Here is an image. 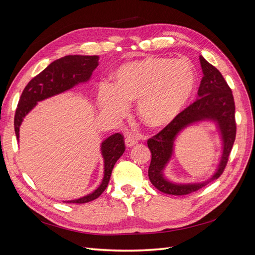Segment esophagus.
<instances>
[{
	"label": "esophagus",
	"mask_w": 255,
	"mask_h": 255,
	"mask_svg": "<svg viewBox=\"0 0 255 255\" xmlns=\"http://www.w3.org/2000/svg\"><path fill=\"white\" fill-rule=\"evenodd\" d=\"M138 142V139L137 138L135 137V136H133V135H128L127 137H126V145L127 146H133V145H135L136 143Z\"/></svg>",
	"instance_id": "1"
}]
</instances>
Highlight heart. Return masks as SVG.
Instances as JSON below:
<instances>
[{
    "label": "heart",
    "instance_id": "obj_1",
    "mask_svg": "<svg viewBox=\"0 0 255 255\" xmlns=\"http://www.w3.org/2000/svg\"><path fill=\"white\" fill-rule=\"evenodd\" d=\"M196 73L188 61L148 57L121 65L114 74V86L100 85L99 106L106 114L121 117L130 101L137 102L140 120L150 128L172 122L194 91Z\"/></svg>",
    "mask_w": 255,
    "mask_h": 255
}]
</instances>
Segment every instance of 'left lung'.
I'll list each match as a JSON object with an SVG mask.
<instances>
[{
  "label": "left lung",
  "mask_w": 255,
  "mask_h": 255,
  "mask_svg": "<svg viewBox=\"0 0 255 255\" xmlns=\"http://www.w3.org/2000/svg\"><path fill=\"white\" fill-rule=\"evenodd\" d=\"M203 78L198 90V99L177 117L148 140L152 154L148 170L151 183L159 191L173 196L188 195L202 188L222 174L227 166L236 136L235 104L232 90L218 69L200 56ZM210 121L215 123L222 140L223 151L218 168L210 179L199 183H176L170 181L163 171L171 160L177 136L188 126Z\"/></svg>",
  "instance_id": "1"
}]
</instances>
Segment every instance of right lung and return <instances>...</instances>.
<instances>
[{"mask_svg": "<svg viewBox=\"0 0 255 255\" xmlns=\"http://www.w3.org/2000/svg\"><path fill=\"white\" fill-rule=\"evenodd\" d=\"M99 65V56L68 55L53 61L42 72L30 81L23 90L14 115V132L19 140V130L25 116L38 102L70 90L76 85L87 83ZM126 150L123 136L116 133L107 137L101 143V154L104 163V175L99 187L86 196L67 203H87L102 195L109 185L113 168Z\"/></svg>", "mask_w": 255, "mask_h": 255, "instance_id": "add662e5", "label": "right lung"}]
</instances>
